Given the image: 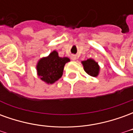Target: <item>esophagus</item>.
<instances>
[{"label": "esophagus", "mask_w": 133, "mask_h": 133, "mask_svg": "<svg viewBox=\"0 0 133 133\" xmlns=\"http://www.w3.org/2000/svg\"><path fill=\"white\" fill-rule=\"evenodd\" d=\"M71 59H72V61H75V60L77 59V57H76L75 55H72V57H71Z\"/></svg>", "instance_id": "esophagus-1"}]
</instances>
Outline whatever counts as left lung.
<instances>
[{
    "mask_svg": "<svg viewBox=\"0 0 133 133\" xmlns=\"http://www.w3.org/2000/svg\"><path fill=\"white\" fill-rule=\"evenodd\" d=\"M83 65V69L88 75L92 77H97L100 72V66L96 61L92 59L89 58L86 61L81 62Z\"/></svg>",
    "mask_w": 133,
    "mask_h": 133,
    "instance_id": "1",
    "label": "left lung"
}]
</instances>
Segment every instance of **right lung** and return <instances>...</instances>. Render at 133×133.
<instances>
[{"label":"right lung","instance_id":"obj_1","mask_svg":"<svg viewBox=\"0 0 133 133\" xmlns=\"http://www.w3.org/2000/svg\"><path fill=\"white\" fill-rule=\"evenodd\" d=\"M70 61L67 57L61 58L56 50L41 58L36 65L38 78L47 84H52L63 75L65 65Z\"/></svg>","mask_w":133,"mask_h":133}]
</instances>
